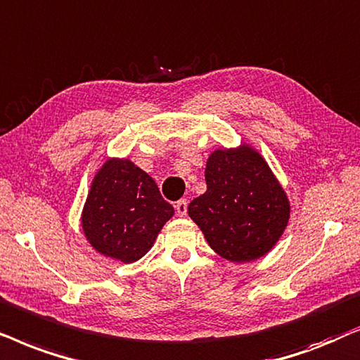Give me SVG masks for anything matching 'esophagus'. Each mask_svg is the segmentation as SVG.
Returning a JSON list of instances; mask_svg holds the SVG:
<instances>
[{
    "label": "esophagus",
    "instance_id": "1",
    "mask_svg": "<svg viewBox=\"0 0 360 360\" xmlns=\"http://www.w3.org/2000/svg\"><path fill=\"white\" fill-rule=\"evenodd\" d=\"M174 207H176V212H177V215H179V217H184V215L188 214V202H186V199L177 200Z\"/></svg>",
    "mask_w": 360,
    "mask_h": 360
}]
</instances>
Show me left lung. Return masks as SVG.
Listing matches in <instances>:
<instances>
[{"mask_svg": "<svg viewBox=\"0 0 360 360\" xmlns=\"http://www.w3.org/2000/svg\"><path fill=\"white\" fill-rule=\"evenodd\" d=\"M207 191L189 204V217L225 260L245 263L266 255L283 236L291 205L260 153L242 141L205 162Z\"/></svg>", "mask_w": 360, "mask_h": 360, "instance_id": "8db88e82", "label": "left lung"}]
</instances>
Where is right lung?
Returning <instances> with one entry per match:
<instances>
[{"instance_id":"1","label":"right lung","mask_w":360,"mask_h":360,"mask_svg":"<svg viewBox=\"0 0 360 360\" xmlns=\"http://www.w3.org/2000/svg\"><path fill=\"white\" fill-rule=\"evenodd\" d=\"M172 215L148 172L128 158H108L90 183L80 225L95 252L133 263L151 250Z\"/></svg>"}]
</instances>
